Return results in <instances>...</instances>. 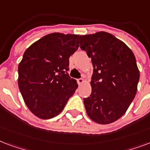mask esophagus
<instances>
[{
    "label": "esophagus",
    "instance_id": "obj_1",
    "mask_svg": "<svg viewBox=\"0 0 150 150\" xmlns=\"http://www.w3.org/2000/svg\"><path fill=\"white\" fill-rule=\"evenodd\" d=\"M76 81H77V83H78L79 85H81L82 83L84 82V81H83V78H79L76 80Z\"/></svg>",
    "mask_w": 150,
    "mask_h": 150
}]
</instances>
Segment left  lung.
I'll use <instances>...</instances> for the list:
<instances>
[{
    "label": "left lung",
    "mask_w": 150,
    "mask_h": 150,
    "mask_svg": "<svg viewBox=\"0 0 150 150\" xmlns=\"http://www.w3.org/2000/svg\"><path fill=\"white\" fill-rule=\"evenodd\" d=\"M81 50L91 58V93L83 98L88 117L107 125L122 117L137 92L139 70L132 51L111 33L80 36Z\"/></svg>",
    "instance_id": "left-lung-1"
}]
</instances>
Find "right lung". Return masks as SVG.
I'll list each match as a JSON object with an SVG mask.
<instances>
[{"label":"right lung","instance_id":"add662e5","mask_svg":"<svg viewBox=\"0 0 150 150\" xmlns=\"http://www.w3.org/2000/svg\"><path fill=\"white\" fill-rule=\"evenodd\" d=\"M79 38L75 34L50 33L23 54L18 68V88L25 105L40 119L59 114L78 87L68 71Z\"/></svg>","mask_w":150,"mask_h":150}]
</instances>
